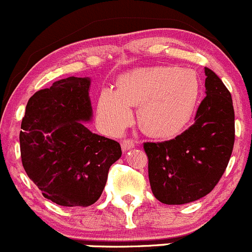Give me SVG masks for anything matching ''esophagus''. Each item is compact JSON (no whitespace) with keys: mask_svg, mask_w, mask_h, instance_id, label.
Wrapping results in <instances>:
<instances>
[{"mask_svg":"<svg viewBox=\"0 0 252 252\" xmlns=\"http://www.w3.org/2000/svg\"><path fill=\"white\" fill-rule=\"evenodd\" d=\"M134 147V142L132 141V139H124V141H121V148H123V150H129L132 149V148Z\"/></svg>","mask_w":252,"mask_h":252,"instance_id":"1","label":"esophagus"}]
</instances>
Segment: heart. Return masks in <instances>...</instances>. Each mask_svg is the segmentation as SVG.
I'll return each mask as SVG.
<instances>
[{
    "label": "heart",
    "instance_id": "obj_1",
    "mask_svg": "<svg viewBox=\"0 0 252 252\" xmlns=\"http://www.w3.org/2000/svg\"><path fill=\"white\" fill-rule=\"evenodd\" d=\"M199 80L190 69L158 66L120 79L119 91L107 88L98 102V118L110 132H120L139 108V124L155 136H173L190 120L199 98Z\"/></svg>",
    "mask_w": 252,
    "mask_h": 252
}]
</instances>
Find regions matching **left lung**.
I'll list each match as a JSON object with an SVG mask.
<instances>
[{"label":"left lung","instance_id":"1","mask_svg":"<svg viewBox=\"0 0 252 252\" xmlns=\"http://www.w3.org/2000/svg\"><path fill=\"white\" fill-rule=\"evenodd\" d=\"M206 97L195 123L173 139L145 142L148 175L155 198L182 205L207 195L227 168L234 147V108L222 80L205 68Z\"/></svg>","mask_w":252,"mask_h":252}]
</instances>
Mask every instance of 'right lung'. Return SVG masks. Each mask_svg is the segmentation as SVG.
<instances>
[{
  "label": "right lung",
  "mask_w": 252,
  "mask_h": 252,
  "mask_svg": "<svg viewBox=\"0 0 252 252\" xmlns=\"http://www.w3.org/2000/svg\"><path fill=\"white\" fill-rule=\"evenodd\" d=\"M88 77H68L36 92L28 102L19 134L29 178L61 206H90L102 195L110 166L120 159L114 139L92 133Z\"/></svg>",
  "instance_id": "right-lung-1"
}]
</instances>
